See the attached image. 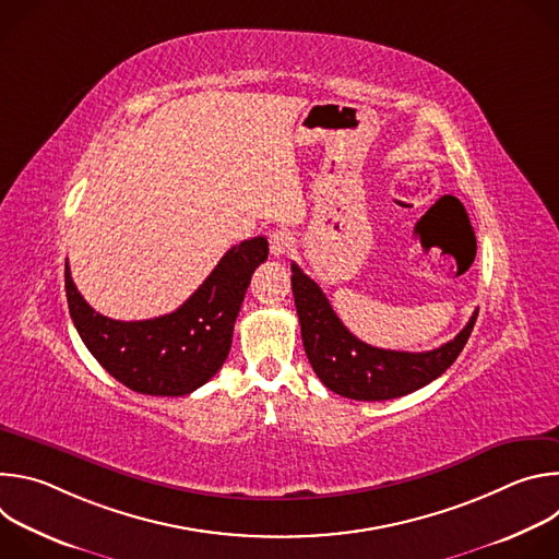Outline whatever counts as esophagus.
I'll list each match as a JSON object with an SVG mask.
<instances>
[{"label": "esophagus", "instance_id": "esophagus-1", "mask_svg": "<svg viewBox=\"0 0 559 559\" xmlns=\"http://www.w3.org/2000/svg\"><path fill=\"white\" fill-rule=\"evenodd\" d=\"M292 248H294L292 234H287V231H283V229H276V231L270 234V252H272L274 257H283V254H287Z\"/></svg>", "mask_w": 559, "mask_h": 559}]
</instances>
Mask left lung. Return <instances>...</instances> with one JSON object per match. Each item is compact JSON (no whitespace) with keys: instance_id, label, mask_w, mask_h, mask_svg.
I'll use <instances>...</instances> for the list:
<instances>
[{"instance_id":"obj_1","label":"left lung","mask_w":559,"mask_h":559,"mask_svg":"<svg viewBox=\"0 0 559 559\" xmlns=\"http://www.w3.org/2000/svg\"><path fill=\"white\" fill-rule=\"evenodd\" d=\"M292 292L298 311L305 354L321 382L352 401H391L442 376L464 349L477 309L466 328L431 352H391L358 341L336 316L328 296L292 263Z\"/></svg>"}]
</instances>
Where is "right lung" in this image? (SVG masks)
Instances as JSON below:
<instances>
[{
    "mask_svg": "<svg viewBox=\"0 0 559 559\" xmlns=\"http://www.w3.org/2000/svg\"><path fill=\"white\" fill-rule=\"evenodd\" d=\"M267 252L265 236L234 246L179 309L132 323L95 311L74 287L66 261L70 318L88 352L121 384L145 395H186L225 362L238 309Z\"/></svg>",
    "mask_w": 559,
    "mask_h": 559,
    "instance_id": "1",
    "label": "right lung"
}]
</instances>
